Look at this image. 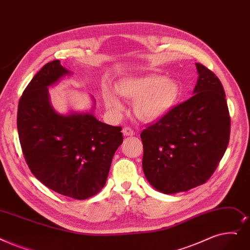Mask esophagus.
<instances>
[{
	"instance_id": "esophagus-1",
	"label": "esophagus",
	"mask_w": 250,
	"mask_h": 250,
	"mask_svg": "<svg viewBox=\"0 0 250 250\" xmlns=\"http://www.w3.org/2000/svg\"><path fill=\"white\" fill-rule=\"evenodd\" d=\"M123 134H124V136H126V137H127V136L132 137V136L135 135V132H134L133 128L128 127V126H125V127L123 128Z\"/></svg>"
}]
</instances>
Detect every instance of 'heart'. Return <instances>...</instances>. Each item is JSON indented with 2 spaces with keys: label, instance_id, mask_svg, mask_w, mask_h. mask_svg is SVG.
<instances>
[{
  "label": "heart",
  "instance_id": "b5f03b06",
  "mask_svg": "<svg viewBox=\"0 0 250 250\" xmlns=\"http://www.w3.org/2000/svg\"><path fill=\"white\" fill-rule=\"evenodd\" d=\"M117 92L125 98L134 100L133 111L144 123H153L165 116L175 106L181 95L178 81L160 74H148L122 81ZM106 108L113 113L124 110L118 94L109 88L102 92Z\"/></svg>",
  "mask_w": 250,
  "mask_h": 250
}]
</instances>
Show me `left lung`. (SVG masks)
Segmentation results:
<instances>
[{
	"instance_id": "8db88e82",
	"label": "left lung",
	"mask_w": 250,
	"mask_h": 250,
	"mask_svg": "<svg viewBox=\"0 0 250 250\" xmlns=\"http://www.w3.org/2000/svg\"><path fill=\"white\" fill-rule=\"evenodd\" d=\"M193 96L141 133L143 170L165 194L202 185L214 172L230 139V115L222 83L200 63Z\"/></svg>"
}]
</instances>
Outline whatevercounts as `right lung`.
I'll return each mask as SVG.
<instances>
[{"instance_id":"1","label":"right lung","mask_w":250,"mask_h":250,"mask_svg":"<svg viewBox=\"0 0 250 250\" xmlns=\"http://www.w3.org/2000/svg\"><path fill=\"white\" fill-rule=\"evenodd\" d=\"M70 74L59 60L42 66L19 100L17 129L34 176L53 191L83 200L104 187L124 138L121 126L95 117L94 98L91 111L62 114L54 109L49 88Z\"/></svg>"}]
</instances>
